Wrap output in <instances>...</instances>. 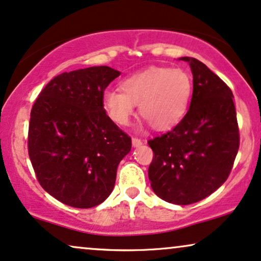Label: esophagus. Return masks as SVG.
<instances>
[{
  "mask_svg": "<svg viewBox=\"0 0 261 261\" xmlns=\"http://www.w3.org/2000/svg\"><path fill=\"white\" fill-rule=\"evenodd\" d=\"M131 142H133V147H135V148L140 147L141 144H142V141L140 140V138H137V137H133V140H131Z\"/></svg>",
  "mask_w": 261,
  "mask_h": 261,
  "instance_id": "obj_1",
  "label": "esophagus"
}]
</instances>
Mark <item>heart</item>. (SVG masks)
Masks as SVG:
<instances>
[{"mask_svg":"<svg viewBox=\"0 0 261 261\" xmlns=\"http://www.w3.org/2000/svg\"><path fill=\"white\" fill-rule=\"evenodd\" d=\"M119 90L102 95L103 107L114 123L125 126L136 111L155 130L167 131L186 115L193 91L190 75L182 68L151 66L120 82Z\"/></svg>","mask_w":261,"mask_h":261,"instance_id":"b5f03b06","label":"heart"}]
</instances>
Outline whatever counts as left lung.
<instances>
[{
  "mask_svg": "<svg viewBox=\"0 0 261 261\" xmlns=\"http://www.w3.org/2000/svg\"><path fill=\"white\" fill-rule=\"evenodd\" d=\"M179 60L187 61L193 73L190 107L173 130L148 142L154 151L148 177L160 199L190 204L227 179L240 134L230 88L197 59Z\"/></svg>",
  "mask_w": 261,
  "mask_h": 261,
  "instance_id": "obj_1",
  "label": "left lung"
}]
</instances>
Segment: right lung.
Instances as JSON below:
<instances>
[{
	"label": "right lung",
	"mask_w": 261,
	"mask_h": 261,
	"mask_svg": "<svg viewBox=\"0 0 261 261\" xmlns=\"http://www.w3.org/2000/svg\"><path fill=\"white\" fill-rule=\"evenodd\" d=\"M120 72L94 66L57 75L38 95L29 125V155L39 184L75 208L111 195L131 138L103 108L102 95Z\"/></svg>",
	"instance_id": "obj_1"
}]
</instances>
